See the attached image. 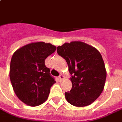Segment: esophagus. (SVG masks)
Returning a JSON list of instances; mask_svg holds the SVG:
<instances>
[{
	"label": "esophagus",
	"mask_w": 122,
	"mask_h": 122,
	"mask_svg": "<svg viewBox=\"0 0 122 122\" xmlns=\"http://www.w3.org/2000/svg\"><path fill=\"white\" fill-rule=\"evenodd\" d=\"M58 78H59V81H61L63 79V78H64V76L61 74V75L59 76V77H58Z\"/></svg>",
	"instance_id": "1"
}]
</instances>
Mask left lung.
I'll list each match as a JSON object with an SVG mask.
<instances>
[{
    "label": "left lung",
    "mask_w": 122,
    "mask_h": 122,
    "mask_svg": "<svg viewBox=\"0 0 122 122\" xmlns=\"http://www.w3.org/2000/svg\"><path fill=\"white\" fill-rule=\"evenodd\" d=\"M71 75L72 88L65 93L68 102L77 107L87 106L96 101L103 90L106 70L102 57L96 48L81 41L58 46Z\"/></svg>",
    "instance_id": "obj_1"
}]
</instances>
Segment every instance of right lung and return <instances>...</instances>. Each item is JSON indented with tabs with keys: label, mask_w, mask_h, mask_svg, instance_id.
I'll list each match as a JSON object with an SVG mask.
<instances>
[{
	"label": "right lung",
	"mask_w": 122,
	"mask_h": 122,
	"mask_svg": "<svg viewBox=\"0 0 122 122\" xmlns=\"http://www.w3.org/2000/svg\"><path fill=\"white\" fill-rule=\"evenodd\" d=\"M56 50L50 43L28 44L16 51L10 65V79L18 98L30 106H39L48 98L55 83L45 59Z\"/></svg>",
	"instance_id": "add662e5"
}]
</instances>
